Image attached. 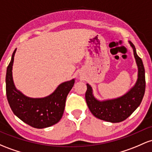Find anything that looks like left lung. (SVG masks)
I'll return each instance as SVG.
<instances>
[{
    "mask_svg": "<svg viewBox=\"0 0 152 152\" xmlns=\"http://www.w3.org/2000/svg\"><path fill=\"white\" fill-rule=\"evenodd\" d=\"M133 48V55L138 67V79L136 84L127 93L118 98L100 101L95 98L92 87L86 84V104L89 110L96 118L110 123H119L125 121L140 105L145 92L146 81L145 70L142 60L138 56L136 48L129 41Z\"/></svg>",
    "mask_w": 152,
    "mask_h": 152,
    "instance_id": "1",
    "label": "left lung"
}]
</instances>
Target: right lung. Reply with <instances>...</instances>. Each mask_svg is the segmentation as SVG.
Returning <instances> with one entry per match:
<instances>
[{"instance_id": "1", "label": "right lung", "mask_w": 152, "mask_h": 152, "mask_svg": "<svg viewBox=\"0 0 152 152\" xmlns=\"http://www.w3.org/2000/svg\"><path fill=\"white\" fill-rule=\"evenodd\" d=\"M16 49L13 53L7 67L6 89L7 99L15 115L29 126L35 128H45L56 124L62 118L66 97L75 83V79L65 81L45 97L26 96L15 86L12 68Z\"/></svg>"}]
</instances>
